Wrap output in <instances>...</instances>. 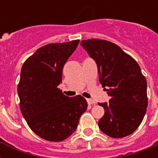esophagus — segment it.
<instances>
[{
	"label": "esophagus",
	"instance_id": "obj_1",
	"mask_svg": "<svg viewBox=\"0 0 158 158\" xmlns=\"http://www.w3.org/2000/svg\"><path fill=\"white\" fill-rule=\"evenodd\" d=\"M87 102H88V104H89V105H93V104L95 103V102H94L93 99H90V98L87 99Z\"/></svg>",
	"mask_w": 158,
	"mask_h": 158
}]
</instances>
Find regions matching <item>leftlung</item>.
<instances>
[{"label": "left lung", "mask_w": 158, "mask_h": 158, "mask_svg": "<svg viewBox=\"0 0 158 158\" xmlns=\"http://www.w3.org/2000/svg\"><path fill=\"white\" fill-rule=\"evenodd\" d=\"M81 46L95 60L99 82L110 97L98 105L105 113L99 120L100 130L111 138L131 135L147 111V80L138 63L115 43L88 39Z\"/></svg>", "instance_id": "8db88e82"}]
</instances>
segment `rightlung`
<instances>
[{
	"instance_id": "obj_1",
	"label": "right lung",
	"mask_w": 158,
	"mask_h": 158,
	"mask_svg": "<svg viewBox=\"0 0 158 158\" xmlns=\"http://www.w3.org/2000/svg\"><path fill=\"white\" fill-rule=\"evenodd\" d=\"M79 43L74 40L42 47L21 69L17 89L21 112L31 130L43 139H66L76 130L88 107L84 98H69L58 89L63 67Z\"/></svg>"
}]
</instances>
